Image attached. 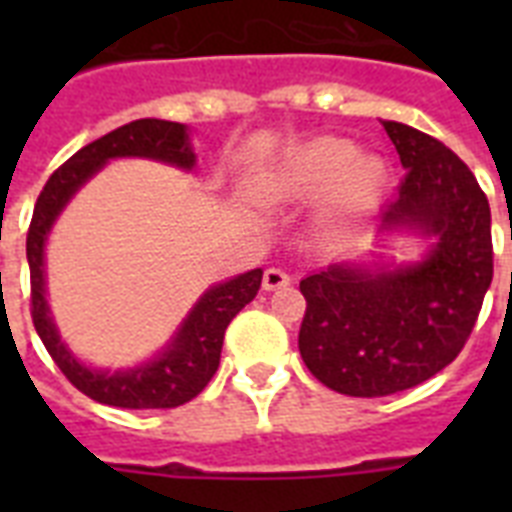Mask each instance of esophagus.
I'll return each instance as SVG.
<instances>
[{"instance_id": "1", "label": "esophagus", "mask_w": 512, "mask_h": 512, "mask_svg": "<svg viewBox=\"0 0 512 512\" xmlns=\"http://www.w3.org/2000/svg\"><path fill=\"white\" fill-rule=\"evenodd\" d=\"M289 281H292V276H289L284 268H268L263 276V289H268V292H273V289H284L289 287Z\"/></svg>"}]
</instances>
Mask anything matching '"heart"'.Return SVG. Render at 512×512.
<instances>
[{"instance_id": "obj_1", "label": "heart", "mask_w": 512, "mask_h": 512, "mask_svg": "<svg viewBox=\"0 0 512 512\" xmlns=\"http://www.w3.org/2000/svg\"><path fill=\"white\" fill-rule=\"evenodd\" d=\"M273 185L281 196L295 201L321 199L337 187L327 225H340L345 215L372 204L380 167L372 159H358L356 148L345 140L321 138L289 156Z\"/></svg>"}]
</instances>
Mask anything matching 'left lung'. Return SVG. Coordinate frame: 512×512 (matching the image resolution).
Segmentation results:
<instances>
[{
  "label": "left lung",
  "instance_id": "8db88e82",
  "mask_svg": "<svg viewBox=\"0 0 512 512\" xmlns=\"http://www.w3.org/2000/svg\"><path fill=\"white\" fill-rule=\"evenodd\" d=\"M382 127L406 167L382 228L414 225L438 244L401 271L335 263L300 281V356L327 388L358 398L414 388L452 364L494 276L489 199L468 164L414 127Z\"/></svg>",
  "mask_w": 512,
  "mask_h": 512
}]
</instances>
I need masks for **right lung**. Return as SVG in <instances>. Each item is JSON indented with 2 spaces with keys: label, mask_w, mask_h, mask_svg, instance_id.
<instances>
[{
  "label": "right lung",
  "mask_w": 512,
  "mask_h": 512,
  "mask_svg": "<svg viewBox=\"0 0 512 512\" xmlns=\"http://www.w3.org/2000/svg\"><path fill=\"white\" fill-rule=\"evenodd\" d=\"M116 156H148V159L175 164L183 170H191L196 162L183 124L164 122V119H138L92 140L68 162L60 164L44 183L36 199L31 225H28L26 257L28 271H31V319L52 361L84 396H90L98 404L122 406V409H175L207 388V382L220 366L225 329L244 305L255 300L263 271L255 268L209 289L193 308L191 316L185 319L175 342L151 364L114 374L95 372L90 366L79 364L60 342L50 311H47L44 241L58 212L66 207V201L74 196L76 188Z\"/></svg>",
  "instance_id": "right-lung-1"
}]
</instances>
